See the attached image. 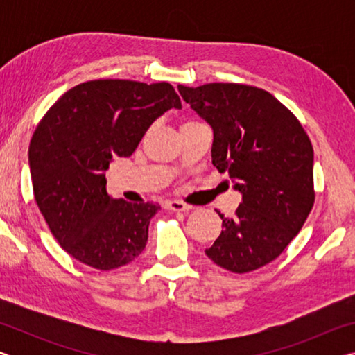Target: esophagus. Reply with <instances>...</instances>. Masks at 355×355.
<instances>
[{"label": "esophagus", "instance_id": "34e87169", "mask_svg": "<svg viewBox=\"0 0 355 355\" xmlns=\"http://www.w3.org/2000/svg\"><path fill=\"white\" fill-rule=\"evenodd\" d=\"M167 208L172 209V211H189L192 207L180 200H169L167 202Z\"/></svg>", "mask_w": 355, "mask_h": 355}]
</instances>
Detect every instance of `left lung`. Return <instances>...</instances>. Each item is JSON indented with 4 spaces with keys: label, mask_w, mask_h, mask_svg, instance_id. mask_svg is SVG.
Wrapping results in <instances>:
<instances>
[{
    "label": "left lung",
    "mask_w": 355,
    "mask_h": 355,
    "mask_svg": "<svg viewBox=\"0 0 355 355\" xmlns=\"http://www.w3.org/2000/svg\"><path fill=\"white\" fill-rule=\"evenodd\" d=\"M178 92L211 127L213 164L243 196L235 218L218 211L224 230L205 254L236 274L271 263L313 208V147L307 133L263 89L209 83L178 86Z\"/></svg>",
    "instance_id": "obj_1"
}]
</instances>
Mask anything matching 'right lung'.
<instances>
[{
    "mask_svg": "<svg viewBox=\"0 0 355 355\" xmlns=\"http://www.w3.org/2000/svg\"><path fill=\"white\" fill-rule=\"evenodd\" d=\"M182 110L169 83L95 80L71 87L40 120L29 144L34 197L61 248L110 271L142 254L159 207L114 199L105 171L130 156L166 111Z\"/></svg>",
    "mask_w": 355,
    "mask_h": 355,
    "instance_id": "obj_1",
    "label": "right lung"
}]
</instances>
